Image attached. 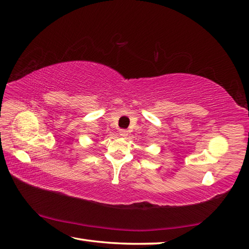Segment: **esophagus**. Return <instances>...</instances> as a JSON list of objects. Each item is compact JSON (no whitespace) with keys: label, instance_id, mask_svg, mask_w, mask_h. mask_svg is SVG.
I'll return each mask as SVG.
<instances>
[{"label":"esophagus","instance_id":"obj_1","mask_svg":"<svg viewBox=\"0 0 249 249\" xmlns=\"http://www.w3.org/2000/svg\"><path fill=\"white\" fill-rule=\"evenodd\" d=\"M119 134H120V136H122V137H127V136H128V130H126V129H120Z\"/></svg>","mask_w":249,"mask_h":249}]
</instances>
